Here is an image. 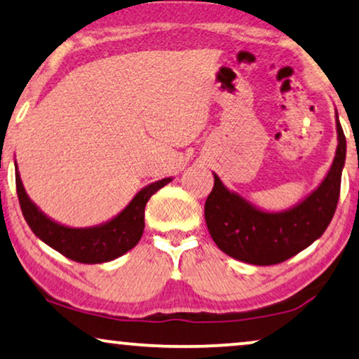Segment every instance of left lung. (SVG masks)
Masks as SVG:
<instances>
[{"label":"left lung","mask_w":359,"mask_h":359,"mask_svg":"<svg viewBox=\"0 0 359 359\" xmlns=\"http://www.w3.org/2000/svg\"><path fill=\"white\" fill-rule=\"evenodd\" d=\"M335 158L320 184L292 208L268 212L224 186L214 173V188L205 199L204 217L215 245L240 262L268 266L294 257L322 237L335 214L346 139L337 114Z\"/></svg>","instance_id":"obj_1"}]
</instances>
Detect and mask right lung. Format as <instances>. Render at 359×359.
Segmentation results:
<instances>
[{
	"mask_svg": "<svg viewBox=\"0 0 359 359\" xmlns=\"http://www.w3.org/2000/svg\"><path fill=\"white\" fill-rule=\"evenodd\" d=\"M14 166H16L19 204H21L24 219L36 237L62 253L63 257L85 264L112 262L134 248L144 233L147 203L156 191L173 181V178H165L150 183L142 188L116 217L95 227L76 229L58 224L47 214H43L27 196L18 165L14 163Z\"/></svg>",
	"mask_w": 359,
	"mask_h": 359,
	"instance_id": "1",
	"label": "right lung"
}]
</instances>
